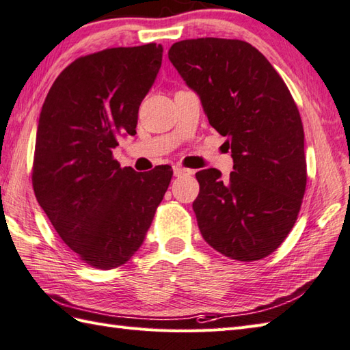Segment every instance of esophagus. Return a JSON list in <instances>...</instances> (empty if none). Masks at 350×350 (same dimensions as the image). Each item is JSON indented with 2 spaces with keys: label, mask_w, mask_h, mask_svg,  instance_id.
I'll list each match as a JSON object with an SVG mask.
<instances>
[{
  "label": "esophagus",
  "mask_w": 350,
  "mask_h": 350,
  "mask_svg": "<svg viewBox=\"0 0 350 350\" xmlns=\"http://www.w3.org/2000/svg\"><path fill=\"white\" fill-rule=\"evenodd\" d=\"M173 173H174V176H183V174H192V171L191 170H188V168H183V167H180V165H174L173 167Z\"/></svg>",
  "instance_id": "obj_1"
}]
</instances>
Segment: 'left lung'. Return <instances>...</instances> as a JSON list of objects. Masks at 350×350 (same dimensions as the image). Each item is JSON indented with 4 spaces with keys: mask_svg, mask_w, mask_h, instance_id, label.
<instances>
[{
    "mask_svg": "<svg viewBox=\"0 0 350 350\" xmlns=\"http://www.w3.org/2000/svg\"><path fill=\"white\" fill-rule=\"evenodd\" d=\"M168 58L232 150L227 179L217 168L196 174L200 194L192 209L202 236L239 262L269 256L295 226L307 185L304 128L292 94L247 42L182 40Z\"/></svg>",
    "mask_w": 350,
    "mask_h": 350,
    "instance_id": "1",
    "label": "left lung"
}]
</instances>
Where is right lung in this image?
I'll return each instance as SVG.
<instances>
[{
  "instance_id": "right-lung-1",
  "label": "right lung",
  "mask_w": 350,
  "mask_h": 350,
  "mask_svg": "<svg viewBox=\"0 0 350 350\" xmlns=\"http://www.w3.org/2000/svg\"><path fill=\"white\" fill-rule=\"evenodd\" d=\"M162 44L81 57L54 81L37 124L33 188L68 247L98 269H114L143 245L173 170L137 173L113 159L135 135L138 108L162 63Z\"/></svg>"
}]
</instances>
